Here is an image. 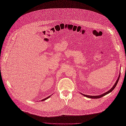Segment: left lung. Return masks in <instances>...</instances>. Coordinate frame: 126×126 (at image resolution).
<instances>
[{
    "label": "left lung",
    "mask_w": 126,
    "mask_h": 126,
    "mask_svg": "<svg viewBox=\"0 0 126 126\" xmlns=\"http://www.w3.org/2000/svg\"><path fill=\"white\" fill-rule=\"evenodd\" d=\"M120 74L119 75V77H118V79L117 80V81L116 82L115 84H114V85L112 86V87L110 90H109V91H108L107 92H106V93H104V94H101V95H97V96H93H93H90V95H85V94H83L84 96H86V97H88V98H100V97H102V96H105V95L108 94L110 93V92H111V91L114 89V88H115L116 87V86H117V83H118V81H119V78H120Z\"/></svg>",
    "instance_id": "obj_1"
}]
</instances>
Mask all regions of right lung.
Listing matches in <instances>:
<instances>
[{"mask_svg": "<svg viewBox=\"0 0 126 126\" xmlns=\"http://www.w3.org/2000/svg\"><path fill=\"white\" fill-rule=\"evenodd\" d=\"M50 96H51V95H50ZM50 96H49L48 97H46V98H45V99H42L41 101H44V100H46V99H48L49 97H50Z\"/></svg>", "mask_w": 126, "mask_h": 126, "instance_id": "1", "label": "right lung"}]
</instances>
